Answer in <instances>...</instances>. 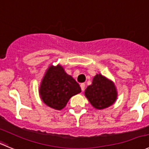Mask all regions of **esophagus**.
<instances>
[{
	"label": "esophagus",
	"mask_w": 149,
	"mask_h": 149,
	"mask_svg": "<svg viewBox=\"0 0 149 149\" xmlns=\"http://www.w3.org/2000/svg\"><path fill=\"white\" fill-rule=\"evenodd\" d=\"M80 88H81V90H82V91H84V90H85V83H81L80 84Z\"/></svg>",
	"instance_id": "1"
}]
</instances>
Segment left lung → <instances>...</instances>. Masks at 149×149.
<instances>
[{
	"instance_id": "left-lung-1",
	"label": "left lung",
	"mask_w": 149,
	"mask_h": 149,
	"mask_svg": "<svg viewBox=\"0 0 149 149\" xmlns=\"http://www.w3.org/2000/svg\"><path fill=\"white\" fill-rule=\"evenodd\" d=\"M85 95L93 107L104 109L115 103L118 93L111 79L101 74H97L94 76L92 84L85 89Z\"/></svg>"
}]
</instances>
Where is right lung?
<instances>
[{
	"mask_svg": "<svg viewBox=\"0 0 149 149\" xmlns=\"http://www.w3.org/2000/svg\"><path fill=\"white\" fill-rule=\"evenodd\" d=\"M80 92L79 84L71 75L67 74L60 64L48 67L39 87L42 102L56 110L64 109L69 100Z\"/></svg>",
	"mask_w": 149,
	"mask_h": 149,
	"instance_id": "add662e5",
	"label": "right lung"
}]
</instances>
